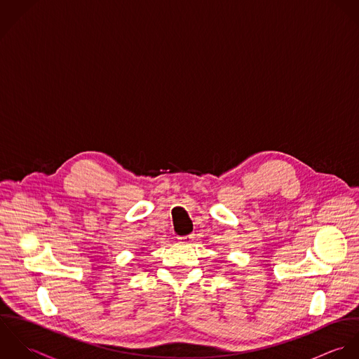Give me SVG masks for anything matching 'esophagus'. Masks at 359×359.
Segmentation results:
<instances>
[{
	"label": "esophagus",
	"mask_w": 359,
	"mask_h": 359,
	"mask_svg": "<svg viewBox=\"0 0 359 359\" xmlns=\"http://www.w3.org/2000/svg\"><path fill=\"white\" fill-rule=\"evenodd\" d=\"M193 240H194V236H193V234L179 237V243H180V244H190Z\"/></svg>",
	"instance_id": "esophagus-1"
}]
</instances>
